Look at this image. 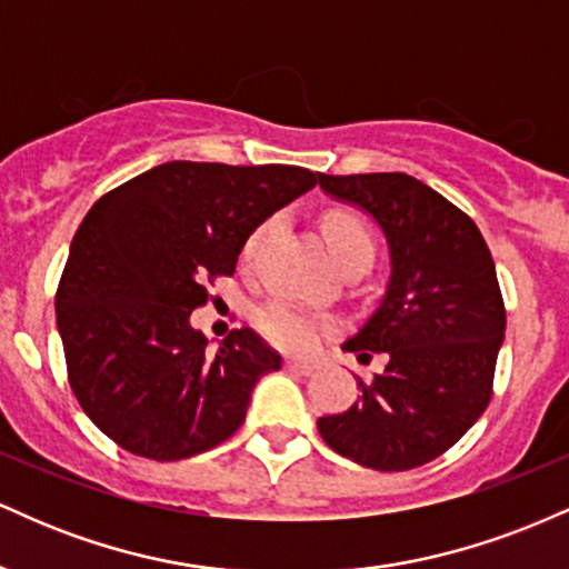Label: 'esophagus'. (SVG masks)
Here are the masks:
<instances>
[{"instance_id":"obj_1","label":"esophagus","mask_w":569,"mask_h":569,"mask_svg":"<svg viewBox=\"0 0 569 569\" xmlns=\"http://www.w3.org/2000/svg\"><path fill=\"white\" fill-rule=\"evenodd\" d=\"M286 369L293 371V375H310V371L316 369V363L299 361V358H289V361H286Z\"/></svg>"}]
</instances>
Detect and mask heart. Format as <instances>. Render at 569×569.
I'll use <instances>...</instances> for the list:
<instances>
[{"mask_svg": "<svg viewBox=\"0 0 569 569\" xmlns=\"http://www.w3.org/2000/svg\"><path fill=\"white\" fill-rule=\"evenodd\" d=\"M272 230H276V221L267 219L246 238L243 251H240V259L246 264L257 262L259 251L267 243ZM321 232L326 246H329L331 257L337 259V264L350 267V264H367L371 267L375 262V238H371L367 221L350 211H329L321 219ZM259 331L270 339V342L280 345V348L289 350H307L318 342V337L323 335L326 329H331V321H323V318L312 316V312L299 310V307L286 305V302H267L257 310L253 316Z\"/></svg>", "mask_w": 569, "mask_h": 569, "instance_id": "heart-1", "label": "heart"}]
</instances>
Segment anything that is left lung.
<instances>
[{"mask_svg": "<svg viewBox=\"0 0 569 569\" xmlns=\"http://www.w3.org/2000/svg\"><path fill=\"white\" fill-rule=\"evenodd\" d=\"M388 234L393 278L345 350L385 369L358 377L356 403L318 420L335 452L375 471H411L452 449L492 398L506 305L492 253L466 211L409 173L326 176Z\"/></svg>", "mask_w": 569, "mask_h": 569, "instance_id": "obj_1", "label": "left lung"}]
</instances>
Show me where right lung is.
Masks as SVG:
<instances>
[{
	"instance_id": "obj_1",
	"label": "right lung",
	"mask_w": 569,
	"mask_h": 569,
	"mask_svg": "<svg viewBox=\"0 0 569 569\" xmlns=\"http://www.w3.org/2000/svg\"><path fill=\"white\" fill-rule=\"evenodd\" d=\"M316 181L299 166L173 160L96 200L71 240L56 318L71 390L117 447L184 460L243 426L280 356L248 326L208 352L189 316L232 276L248 234Z\"/></svg>"
}]
</instances>
